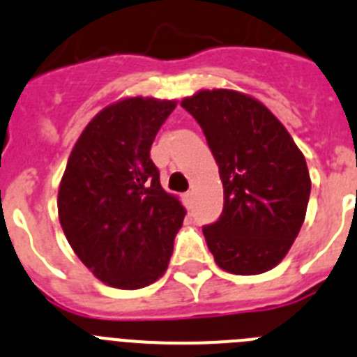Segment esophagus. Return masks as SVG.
Instances as JSON below:
<instances>
[{"mask_svg": "<svg viewBox=\"0 0 357 357\" xmlns=\"http://www.w3.org/2000/svg\"><path fill=\"white\" fill-rule=\"evenodd\" d=\"M184 204H185V207H189V209H191V207H193V193H191V191H188V193H184Z\"/></svg>", "mask_w": 357, "mask_h": 357, "instance_id": "esophagus-1", "label": "esophagus"}]
</instances>
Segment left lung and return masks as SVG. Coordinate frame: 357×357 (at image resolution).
I'll return each instance as SVG.
<instances>
[{
  "instance_id": "1",
  "label": "left lung",
  "mask_w": 357,
  "mask_h": 357,
  "mask_svg": "<svg viewBox=\"0 0 357 357\" xmlns=\"http://www.w3.org/2000/svg\"><path fill=\"white\" fill-rule=\"evenodd\" d=\"M181 105L204 130L223 182L222 214L204 227L214 261L236 275L272 270L304 223L311 181L302 151L247 94L200 91Z\"/></svg>"
}]
</instances>
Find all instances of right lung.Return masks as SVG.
I'll list each match as a JSON object with an SVG mask.
<instances>
[{
	"label": "right lung",
	"instance_id": "obj_1",
	"mask_svg": "<svg viewBox=\"0 0 357 357\" xmlns=\"http://www.w3.org/2000/svg\"><path fill=\"white\" fill-rule=\"evenodd\" d=\"M175 102L127 98L85 127L69 155L59 218L69 245L98 279L121 289L155 282L184 222L160 185L150 148Z\"/></svg>",
	"mask_w": 357,
	"mask_h": 357
}]
</instances>
